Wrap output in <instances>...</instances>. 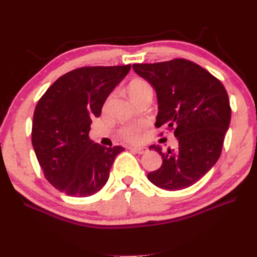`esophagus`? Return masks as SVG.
Here are the masks:
<instances>
[{
    "mask_svg": "<svg viewBox=\"0 0 257 257\" xmlns=\"http://www.w3.org/2000/svg\"><path fill=\"white\" fill-rule=\"evenodd\" d=\"M129 149H130V151H133V152H135V153L139 154V155H142V154L147 153V151H148V149H147L146 147H129Z\"/></svg>",
    "mask_w": 257,
    "mask_h": 257,
    "instance_id": "34e87169",
    "label": "esophagus"
}]
</instances>
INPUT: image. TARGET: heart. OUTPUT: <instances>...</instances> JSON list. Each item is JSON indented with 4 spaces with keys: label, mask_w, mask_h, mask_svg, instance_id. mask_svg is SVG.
<instances>
[{
    "label": "heart",
    "mask_w": 257,
    "mask_h": 257,
    "mask_svg": "<svg viewBox=\"0 0 257 257\" xmlns=\"http://www.w3.org/2000/svg\"><path fill=\"white\" fill-rule=\"evenodd\" d=\"M148 90H152L151 85H149L148 82L142 80V78H135L128 85V93L134 101ZM109 101L110 97L106 100L105 106ZM145 128H146V124L145 123H133L124 125V127L119 130L120 137L127 143H139L143 139Z\"/></svg>",
    "instance_id": "b5f03b06"
}]
</instances>
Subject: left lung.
<instances>
[{
	"instance_id": "8db88e82",
	"label": "left lung",
	"mask_w": 257,
	"mask_h": 257,
	"mask_svg": "<svg viewBox=\"0 0 257 257\" xmlns=\"http://www.w3.org/2000/svg\"><path fill=\"white\" fill-rule=\"evenodd\" d=\"M134 71L155 88L157 128L174 130L176 149L160 153L163 164L148 180L164 190H182L207 174L221 154L231 109L222 83L207 69L184 58L154 64H134Z\"/></svg>"
}]
</instances>
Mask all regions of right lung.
<instances>
[{
    "label": "right lung",
    "instance_id": "add662e5",
    "mask_svg": "<svg viewBox=\"0 0 257 257\" xmlns=\"http://www.w3.org/2000/svg\"><path fill=\"white\" fill-rule=\"evenodd\" d=\"M132 65L85 66L56 80L36 105L31 141L49 183L71 197L96 193L109 179L121 146L104 147L88 138L92 118Z\"/></svg>",
    "mask_w": 257,
    "mask_h": 257
}]
</instances>
